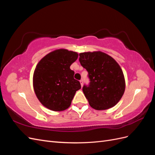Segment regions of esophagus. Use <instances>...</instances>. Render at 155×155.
<instances>
[{"mask_svg": "<svg viewBox=\"0 0 155 155\" xmlns=\"http://www.w3.org/2000/svg\"><path fill=\"white\" fill-rule=\"evenodd\" d=\"M79 81H80L81 86V87H83V79H81V80Z\"/></svg>", "mask_w": 155, "mask_h": 155, "instance_id": "obj_1", "label": "esophagus"}]
</instances>
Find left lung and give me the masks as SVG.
<instances>
[{
    "label": "left lung",
    "mask_w": 155,
    "mask_h": 155,
    "mask_svg": "<svg viewBox=\"0 0 155 155\" xmlns=\"http://www.w3.org/2000/svg\"><path fill=\"white\" fill-rule=\"evenodd\" d=\"M79 62L88 72L90 83L83 91L90 105L96 110L114 107L125 87L122 70L116 61L101 51L79 54Z\"/></svg>",
    "instance_id": "1"
}]
</instances>
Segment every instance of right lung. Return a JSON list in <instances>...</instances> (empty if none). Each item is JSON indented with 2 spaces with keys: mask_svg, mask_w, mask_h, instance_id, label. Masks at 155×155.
Instances as JSON below:
<instances>
[{
  "mask_svg": "<svg viewBox=\"0 0 155 155\" xmlns=\"http://www.w3.org/2000/svg\"><path fill=\"white\" fill-rule=\"evenodd\" d=\"M78 57L76 52L60 49L49 53L37 64L33 78L34 91L48 109L54 111L68 109L76 92L81 88L70 68Z\"/></svg>",
  "mask_w": 155,
  "mask_h": 155,
  "instance_id": "add662e5",
  "label": "right lung"
}]
</instances>
